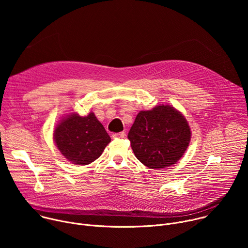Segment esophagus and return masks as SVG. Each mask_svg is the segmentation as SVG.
<instances>
[{"label": "esophagus", "mask_w": 248, "mask_h": 248, "mask_svg": "<svg viewBox=\"0 0 248 248\" xmlns=\"http://www.w3.org/2000/svg\"><path fill=\"white\" fill-rule=\"evenodd\" d=\"M124 132L122 131V132H118V133H114L113 134V138H124Z\"/></svg>", "instance_id": "34e87169"}]
</instances>
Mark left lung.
<instances>
[{"instance_id":"left-lung-1","label":"left lung","mask_w":248,"mask_h":248,"mask_svg":"<svg viewBox=\"0 0 248 248\" xmlns=\"http://www.w3.org/2000/svg\"><path fill=\"white\" fill-rule=\"evenodd\" d=\"M186 118L169 105L141 111L128 132L135 157L151 169L170 167L178 162L190 141Z\"/></svg>"}]
</instances>
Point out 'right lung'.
<instances>
[{"label": "right lung", "instance_id": "obj_1", "mask_svg": "<svg viewBox=\"0 0 248 248\" xmlns=\"http://www.w3.org/2000/svg\"><path fill=\"white\" fill-rule=\"evenodd\" d=\"M54 139L60 152L77 165H88L98 159L111 137L93 113L86 117L73 114L56 127Z\"/></svg>", "mask_w": 248, "mask_h": 248}]
</instances>
